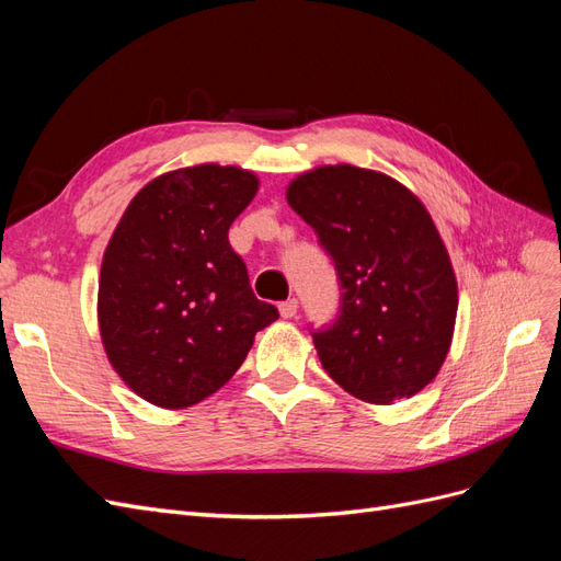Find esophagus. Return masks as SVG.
Segmentation results:
<instances>
[{
  "mask_svg": "<svg viewBox=\"0 0 561 561\" xmlns=\"http://www.w3.org/2000/svg\"><path fill=\"white\" fill-rule=\"evenodd\" d=\"M297 309H299V301H297V299H287V301H283L280 307H278V311H280L283 318H295V316H297Z\"/></svg>",
  "mask_w": 561,
  "mask_h": 561,
  "instance_id": "1",
  "label": "esophagus"
}]
</instances>
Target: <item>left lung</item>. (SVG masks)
Returning a JSON list of instances; mask_svg holds the SVG:
<instances>
[{
	"label": "left lung",
	"instance_id": "left-lung-1",
	"mask_svg": "<svg viewBox=\"0 0 561 561\" xmlns=\"http://www.w3.org/2000/svg\"><path fill=\"white\" fill-rule=\"evenodd\" d=\"M287 203L334 264L342 301L311 330L328 375L351 396L412 398L443 367L456 320V278L423 203L393 178L320 165L287 186Z\"/></svg>",
	"mask_w": 561,
	"mask_h": 561
}]
</instances>
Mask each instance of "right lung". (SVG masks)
<instances>
[{"instance_id": "add662e5", "label": "right lung", "mask_w": 561, "mask_h": 561, "mask_svg": "<svg viewBox=\"0 0 561 561\" xmlns=\"http://www.w3.org/2000/svg\"><path fill=\"white\" fill-rule=\"evenodd\" d=\"M257 186L233 165L182 168L145 184L116 225L100 268V334L147 402L182 410L208 398L278 318L229 243Z\"/></svg>"}]
</instances>
